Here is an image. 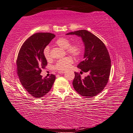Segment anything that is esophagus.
Instances as JSON below:
<instances>
[{
    "label": "esophagus",
    "mask_w": 133,
    "mask_h": 133,
    "mask_svg": "<svg viewBox=\"0 0 133 133\" xmlns=\"http://www.w3.org/2000/svg\"><path fill=\"white\" fill-rule=\"evenodd\" d=\"M64 72H65V71H60L58 72V73H59V74H64Z\"/></svg>",
    "instance_id": "1"
}]
</instances>
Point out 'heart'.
I'll return each instance as SVG.
<instances>
[{"label": "heart", "mask_w": 133, "mask_h": 133, "mask_svg": "<svg viewBox=\"0 0 133 133\" xmlns=\"http://www.w3.org/2000/svg\"><path fill=\"white\" fill-rule=\"evenodd\" d=\"M55 44L61 48L66 49L67 53L72 55V56H77L79 55L81 52V48L78 44H72L70 45V42L67 38L63 37L59 38L56 41ZM43 54L44 57L46 60L50 59L49 48L48 46H46L44 48ZM72 63H73L72 58L70 57H66L64 58L60 59L57 62L55 65V69L58 70L66 71L70 68Z\"/></svg>", "instance_id": "heart-1"}]
</instances>
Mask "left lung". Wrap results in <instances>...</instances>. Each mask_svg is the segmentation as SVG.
Segmentation results:
<instances>
[{
  "mask_svg": "<svg viewBox=\"0 0 133 133\" xmlns=\"http://www.w3.org/2000/svg\"><path fill=\"white\" fill-rule=\"evenodd\" d=\"M66 35H76L81 38L84 45L83 61L77 67L89 75L84 79L75 73L72 81L74 89L86 98L92 97L102 91L108 81L111 71V59L105 45L97 36L89 31L79 30Z\"/></svg>",
  "mask_w": 133,
  "mask_h": 133,
  "instance_id": "obj_1",
  "label": "left lung"
}]
</instances>
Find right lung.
<instances>
[{"mask_svg": "<svg viewBox=\"0 0 133 133\" xmlns=\"http://www.w3.org/2000/svg\"><path fill=\"white\" fill-rule=\"evenodd\" d=\"M54 34H34L23 44L17 60L18 77L22 87L35 98L45 96L51 90L55 80V75L43 78L41 69L45 68L47 61L43 51L54 38Z\"/></svg>", "mask_w": 133, "mask_h": 133, "instance_id": "right-lung-1", "label": "right lung"}]
</instances>
